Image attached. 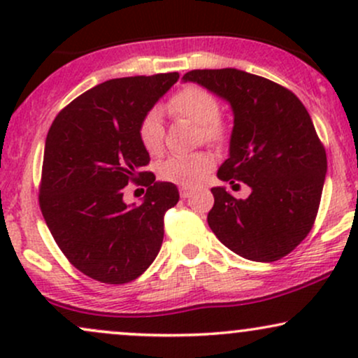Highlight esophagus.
Returning <instances> with one entry per match:
<instances>
[{"instance_id":"obj_1","label":"esophagus","mask_w":358,"mask_h":358,"mask_svg":"<svg viewBox=\"0 0 358 358\" xmlns=\"http://www.w3.org/2000/svg\"><path fill=\"white\" fill-rule=\"evenodd\" d=\"M180 195H182V199H190V196H192V190H187V188H182V190H180Z\"/></svg>"}]
</instances>
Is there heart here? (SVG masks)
<instances>
[{
	"label": "heart",
	"instance_id": "1",
	"mask_svg": "<svg viewBox=\"0 0 358 358\" xmlns=\"http://www.w3.org/2000/svg\"><path fill=\"white\" fill-rule=\"evenodd\" d=\"M168 108L175 116L188 119L193 124L200 126V134L207 143H222L225 138V124L219 117L220 102L210 90L188 85L175 94L168 102ZM138 136L141 145L150 155H158L163 150L162 117L156 109L148 110L138 127ZM212 170L210 156L205 153L175 155L159 163L158 175L166 182L180 185L185 188H195L207 178Z\"/></svg>",
	"mask_w": 358,
	"mask_h": 358
}]
</instances>
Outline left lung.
Masks as SVG:
<instances>
[{"instance_id": "1", "label": "left lung", "mask_w": 358, "mask_h": 358, "mask_svg": "<svg viewBox=\"0 0 358 358\" xmlns=\"http://www.w3.org/2000/svg\"><path fill=\"white\" fill-rule=\"evenodd\" d=\"M183 80L231 104V155L217 176L252 190L242 200L212 188V232L250 261L285 257L313 227L327 175V153L306 108L289 89L237 69L192 71Z\"/></svg>"}]
</instances>
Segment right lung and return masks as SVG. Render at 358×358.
<instances>
[{
    "label": "right lung",
    "mask_w": 358,
    "mask_h": 358,
    "mask_svg": "<svg viewBox=\"0 0 358 358\" xmlns=\"http://www.w3.org/2000/svg\"><path fill=\"white\" fill-rule=\"evenodd\" d=\"M178 72L113 79L96 85L53 119L45 141L38 202L53 239L85 276L124 285L158 256L168 208L178 188L145 171L150 155L138 127ZM127 182L148 186L138 208L122 202Z\"/></svg>",
    "instance_id": "1"
}]
</instances>
